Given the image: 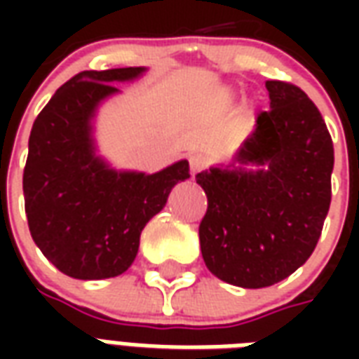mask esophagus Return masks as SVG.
<instances>
[{
    "instance_id": "obj_1",
    "label": "esophagus",
    "mask_w": 359,
    "mask_h": 359,
    "mask_svg": "<svg viewBox=\"0 0 359 359\" xmlns=\"http://www.w3.org/2000/svg\"><path fill=\"white\" fill-rule=\"evenodd\" d=\"M188 163H190V172L198 175V172L208 167V157L203 156V154H190L188 156Z\"/></svg>"
}]
</instances>
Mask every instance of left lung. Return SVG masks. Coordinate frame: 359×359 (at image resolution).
Returning <instances> with one entry per match:
<instances>
[{"mask_svg":"<svg viewBox=\"0 0 359 359\" xmlns=\"http://www.w3.org/2000/svg\"><path fill=\"white\" fill-rule=\"evenodd\" d=\"M265 88L271 109L257 115L233 163L196 175L208 196L203 262L242 288L275 285L306 264L331 205L334 149L321 113L290 82Z\"/></svg>","mask_w":359,"mask_h":359,"instance_id":"1","label":"left lung"}]
</instances>
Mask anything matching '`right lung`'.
Listing matches in <instances>:
<instances>
[{"label":"right lung","mask_w":359,"mask_h":359,"mask_svg":"<svg viewBox=\"0 0 359 359\" xmlns=\"http://www.w3.org/2000/svg\"><path fill=\"white\" fill-rule=\"evenodd\" d=\"M144 67L84 71L67 81L36 117L22 175L28 229L61 273L82 280L117 277L133 265L140 233L163 210L188 161L146 175L115 171L95 156L92 118L117 94L113 82L138 79Z\"/></svg>","instance_id":"obj_1"}]
</instances>
